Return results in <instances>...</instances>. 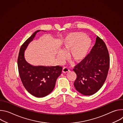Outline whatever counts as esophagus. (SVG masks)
Listing matches in <instances>:
<instances>
[{
	"instance_id": "34e87169",
	"label": "esophagus",
	"mask_w": 123,
	"mask_h": 123,
	"mask_svg": "<svg viewBox=\"0 0 123 123\" xmlns=\"http://www.w3.org/2000/svg\"><path fill=\"white\" fill-rule=\"evenodd\" d=\"M69 69L67 67H64L62 69V72L63 73H67V72H69Z\"/></svg>"
}]
</instances>
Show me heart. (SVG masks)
I'll use <instances>...</instances> for the list:
<instances>
[{
    "label": "heart",
    "mask_w": 123,
    "mask_h": 123,
    "mask_svg": "<svg viewBox=\"0 0 123 123\" xmlns=\"http://www.w3.org/2000/svg\"><path fill=\"white\" fill-rule=\"evenodd\" d=\"M92 44L90 38L81 32L69 34L66 39L63 49L57 53L58 58L62 60L66 57V53L69 50L68 58L74 62L83 60L88 54Z\"/></svg>",
    "instance_id": "obj_1"
}]
</instances>
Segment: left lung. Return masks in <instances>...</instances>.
<instances>
[{
	"instance_id": "8db88e82",
	"label": "left lung",
	"mask_w": 123,
	"mask_h": 123,
	"mask_svg": "<svg viewBox=\"0 0 123 123\" xmlns=\"http://www.w3.org/2000/svg\"><path fill=\"white\" fill-rule=\"evenodd\" d=\"M110 64L106 45L97 36L90 53L73 69L77 76L74 82L76 90L85 95L97 92L106 80Z\"/></svg>"
}]
</instances>
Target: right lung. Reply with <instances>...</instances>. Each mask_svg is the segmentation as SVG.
I'll list each match as a JSON object with an SVG mask.
<instances>
[{"label": "right lung", "mask_w": 123, "mask_h": 123, "mask_svg": "<svg viewBox=\"0 0 123 123\" xmlns=\"http://www.w3.org/2000/svg\"><path fill=\"white\" fill-rule=\"evenodd\" d=\"M39 31L34 32L21 46L17 59V65L21 80L26 90L34 96L43 97L54 89L57 78L61 74L62 67L59 66H33L26 61L24 50Z\"/></svg>", "instance_id": "obj_1"}]
</instances>
